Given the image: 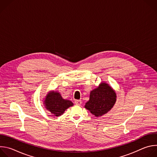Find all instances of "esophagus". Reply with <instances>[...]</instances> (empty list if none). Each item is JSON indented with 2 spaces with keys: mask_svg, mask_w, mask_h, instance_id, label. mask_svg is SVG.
Listing matches in <instances>:
<instances>
[{
  "mask_svg": "<svg viewBox=\"0 0 157 157\" xmlns=\"http://www.w3.org/2000/svg\"><path fill=\"white\" fill-rule=\"evenodd\" d=\"M75 104L79 105L80 104H81L82 102H81V100H75Z\"/></svg>",
  "mask_w": 157,
  "mask_h": 157,
  "instance_id": "esophagus-1",
  "label": "esophagus"
}]
</instances>
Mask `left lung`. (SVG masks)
<instances>
[{
	"mask_svg": "<svg viewBox=\"0 0 157 157\" xmlns=\"http://www.w3.org/2000/svg\"><path fill=\"white\" fill-rule=\"evenodd\" d=\"M116 101V94L107 84L102 82L90 93L89 101L86 103L85 108L96 117L106 114Z\"/></svg>",
	"mask_w": 157,
	"mask_h": 157,
	"instance_id": "left-lung-1",
	"label": "left lung"
}]
</instances>
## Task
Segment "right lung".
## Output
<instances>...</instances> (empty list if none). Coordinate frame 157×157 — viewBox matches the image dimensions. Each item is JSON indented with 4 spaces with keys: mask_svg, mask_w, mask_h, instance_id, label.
I'll use <instances>...</instances> for the list:
<instances>
[{
    "mask_svg": "<svg viewBox=\"0 0 157 157\" xmlns=\"http://www.w3.org/2000/svg\"><path fill=\"white\" fill-rule=\"evenodd\" d=\"M44 104L52 114L58 117L62 115L66 109L73 106V103L69 100L63 99L59 93L52 91L46 97Z\"/></svg>",
    "mask_w": 157,
    "mask_h": 157,
    "instance_id": "obj_1",
    "label": "right lung"
}]
</instances>
